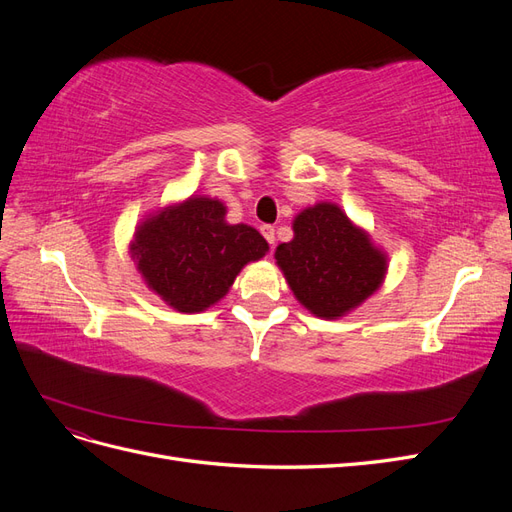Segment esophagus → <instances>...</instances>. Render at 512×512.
Listing matches in <instances>:
<instances>
[{
	"label": "esophagus",
	"mask_w": 512,
	"mask_h": 512,
	"mask_svg": "<svg viewBox=\"0 0 512 512\" xmlns=\"http://www.w3.org/2000/svg\"><path fill=\"white\" fill-rule=\"evenodd\" d=\"M260 232H262V237L267 239V243L273 247V243H275V228L269 226V224H265V226L260 228Z\"/></svg>",
	"instance_id": "esophagus-1"
}]
</instances>
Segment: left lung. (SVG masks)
Returning <instances> with one entry per match:
<instances>
[{"mask_svg":"<svg viewBox=\"0 0 512 512\" xmlns=\"http://www.w3.org/2000/svg\"><path fill=\"white\" fill-rule=\"evenodd\" d=\"M294 237L275 262L309 314L337 320L365 303L386 277L389 256L335 203H316L292 220Z\"/></svg>","mask_w":512,"mask_h":512,"instance_id":"8db88e82","label":"left lung"}]
</instances>
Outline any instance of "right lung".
Instances as JSON below:
<instances>
[{"label":"right lung","instance_id":"right-lung-1","mask_svg":"<svg viewBox=\"0 0 512 512\" xmlns=\"http://www.w3.org/2000/svg\"><path fill=\"white\" fill-rule=\"evenodd\" d=\"M269 243L247 224H228L218 198L190 196L166 205L136 226L130 254L147 288L181 314L222 301L247 262Z\"/></svg>","mask_w":512,"mask_h":512}]
</instances>
